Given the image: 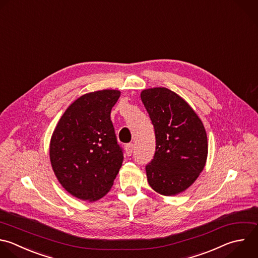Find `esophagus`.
Wrapping results in <instances>:
<instances>
[{
	"instance_id": "34e87169",
	"label": "esophagus",
	"mask_w": 258,
	"mask_h": 258,
	"mask_svg": "<svg viewBox=\"0 0 258 258\" xmlns=\"http://www.w3.org/2000/svg\"><path fill=\"white\" fill-rule=\"evenodd\" d=\"M133 148H134V146H133V144H132V143L126 144V146H125V151H126V154H127L128 156H130V155L132 154V152H133Z\"/></svg>"
}]
</instances>
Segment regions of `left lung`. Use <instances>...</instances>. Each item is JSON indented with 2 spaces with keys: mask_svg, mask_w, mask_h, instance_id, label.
<instances>
[{
  "mask_svg": "<svg viewBox=\"0 0 258 258\" xmlns=\"http://www.w3.org/2000/svg\"><path fill=\"white\" fill-rule=\"evenodd\" d=\"M152 121L156 150L145 167L152 189L175 196L188 188L203 171L208 157L204 124L194 109L166 88H151L140 94Z\"/></svg>",
  "mask_w": 258,
  "mask_h": 258,
  "instance_id": "obj_1",
  "label": "left lung"
}]
</instances>
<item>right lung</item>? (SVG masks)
Segmentation results:
<instances>
[{
	"mask_svg": "<svg viewBox=\"0 0 258 258\" xmlns=\"http://www.w3.org/2000/svg\"><path fill=\"white\" fill-rule=\"evenodd\" d=\"M118 90L85 94L59 119L49 144L53 172L61 186L77 199L95 202L111 189L123 153L111 121Z\"/></svg>",
	"mask_w": 258,
	"mask_h": 258,
	"instance_id": "1",
	"label": "right lung"
}]
</instances>
